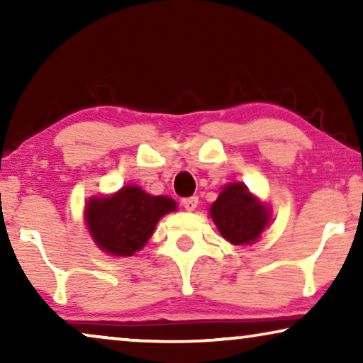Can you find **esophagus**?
Masks as SVG:
<instances>
[{
  "instance_id": "esophagus-1",
  "label": "esophagus",
  "mask_w": 363,
  "mask_h": 363,
  "mask_svg": "<svg viewBox=\"0 0 363 363\" xmlns=\"http://www.w3.org/2000/svg\"><path fill=\"white\" fill-rule=\"evenodd\" d=\"M182 203H183V206H185L186 211H193L198 206V196L185 198V200H183Z\"/></svg>"
}]
</instances>
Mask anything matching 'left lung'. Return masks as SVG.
<instances>
[{
  "label": "left lung",
  "mask_w": 363,
  "mask_h": 363,
  "mask_svg": "<svg viewBox=\"0 0 363 363\" xmlns=\"http://www.w3.org/2000/svg\"><path fill=\"white\" fill-rule=\"evenodd\" d=\"M211 218L221 236L233 245L255 242L267 225L269 213L242 183H231L211 206Z\"/></svg>",
  "instance_id": "1"
}]
</instances>
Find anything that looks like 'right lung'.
I'll return each instance as SVG.
<instances>
[{"label":"right lung","instance_id":"1","mask_svg":"<svg viewBox=\"0 0 363 363\" xmlns=\"http://www.w3.org/2000/svg\"><path fill=\"white\" fill-rule=\"evenodd\" d=\"M167 196H152L138 186H123L116 195L92 198L86 208L89 231L99 247L113 256H132L153 235L158 220L175 211Z\"/></svg>","mask_w":363,"mask_h":363}]
</instances>
